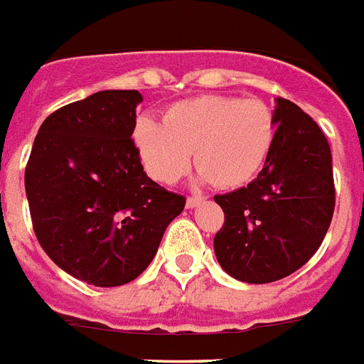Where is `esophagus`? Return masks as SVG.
I'll return each mask as SVG.
<instances>
[{"label":"esophagus","instance_id":"esophagus-1","mask_svg":"<svg viewBox=\"0 0 364 364\" xmlns=\"http://www.w3.org/2000/svg\"><path fill=\"white\" fill-rule=\"evenodd\" d=\"M201 203H205V198L192 196V198H188V201H186V207H188V209H196V207H199Z\"/></svg>","mask_w":364,"mask_h":364}]
</instances>
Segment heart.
<instances>
[{"label":"heart","mask_w":364,"mask_h":364,"mask_svg":"<svg viewBox=\"0 0 364 364\" xmlns=\"http://www.w3.org/2000/svg\"><path fill=\"white\" fill-rule=\"evenodd\" d=\"M134 146L153 180L174 184L192 165L218 188L250 184L269 159L276 138L272 109L261 100L198 95L172 103L163 122L140 114Z\"/></svg>","instance_id":"heart-1"}]
</instances>
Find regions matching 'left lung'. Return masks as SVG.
<instances>
[{
  "instance_id": "1",
  "label": "left lung",
  "mask_w": 364,
  "mask_h": 364,
  "mask_svg": "<svg viewBox=\"0 0 364 364\" xmlns=\"http://www.w3.org/2000/svg\"><path fill=\"white\" fill-rule=\"evenodd\" d=\"M276 138L263 171L215 196L224 211L215 255L232 278L269 284L301 269L321 247L336 205L332 153L315 120L278 97Z\"/></svg>"
}]
</instances>
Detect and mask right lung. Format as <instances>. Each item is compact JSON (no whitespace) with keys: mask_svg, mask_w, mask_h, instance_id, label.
<instances>
[{"mask_svg":"<svg viewBox=\"0 0 364 364\" xmlns=\"http://www.w3.org/2000/svg\"><path fill=\"white\" fill-rule=\"evenodd\" d=\"M141 100L136 90H105L57 109L38 130L24 171L43 251L101 288L138 278L186 205L144 172L132 140Z\"/></svg>","mask_w":364,"mask_h":364,"instance_id":"add662e5","label":"right lung"}]
</instances>
